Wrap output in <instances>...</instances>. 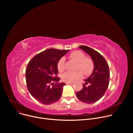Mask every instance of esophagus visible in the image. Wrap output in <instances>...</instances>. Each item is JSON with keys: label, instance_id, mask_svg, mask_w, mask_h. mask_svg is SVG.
Listing matches in <instances>:
<instances>
[{"label": "esophagus", "instance_id": "1", "mask_svg": "<svg viewBox=\"0 0 133 133\" xmlns=\"http://www.w3.org/2000/svg\"><path fill=\"white\" fill-rule=\"evenodd\" d=\"M66 84H67V85H73V83H66Z\"/></svg>", "mask_w": 133, "mask_h": 133}]
</instances>
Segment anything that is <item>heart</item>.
<instances>
[{"label": "heart", "mask_w": 133, "mask_h": 133, "mask_svg": "<svg viewBox=\"0 0 133 133\" xmlns=\"http://www.w3.org/2000/svg\"><path fill=\"white\" fill-rule=\"evenodd\" d=\"M70 58L77 62L76 68L80 69L85 75L89 74L94 67L92 61L88 58H86L85 55L81 51L76 50L73 51L69 55ZM65 59L61 58L57 63V68L59 72H63L65 69ZM83 74L81 71H67L62 76L63 80L66 83H72L82 77Z\"/></svg>", "instance_id": "b5f03b06"}]
</instances>
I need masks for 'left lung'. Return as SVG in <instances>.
Returning a JSON list of instances; mask_svg holds the SVG:
<instances>
[{
  "instance_id": "left-lung-1",
  "label": "left lung",
  "mask_w": 133,
  "mask_h": 133,
  "mask_svg": "<svg viewBox=\"0 0 133 133\" xmlns=\"http://www.w3.org/2000/svg\"><path fill=\"white\" fill-rule=\"evenodd\" d=\"M91 58L94 65L93 71L90 76L85 80L83 88L76 92L77 98L87 104L97 102L105 94L109 85V70L107 62L98 51L86 46H80ZM89 83L88 87L85 85Z\"/></svg>"
}]
</instances>
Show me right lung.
Masks as SVG:
<instances>
[{"label":"right lung","instance_id":"right-lung-1","mask_svg":"<svg viewBox=\"0 0 133 133\" xmlns=\"http://www.w3.org/2000/svg\"><path fill=\"white\" fill-rule=\"evenodd\" d=\"M69 50L50 48L45 50L29 62L26 69V81L28 91L37 101L50 105L59 99L65 83H58L57 63ZM56 82L54 84L53 83ZM52 84V87H50Z\"/></svg>","mask_w":133,"mask_h":133}]
</instances>
